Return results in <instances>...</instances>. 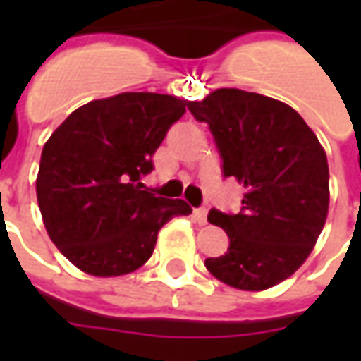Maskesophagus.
Instances as JSON below:
<instances>
[{"instance_id":"1","label":"esophagus","mask_w":361,"mask_h":361,"mask_svg":"<svg viewBox=\"0 0 361 361\" xmlns=\"http://www.w3.org/2000/svg\"><path fill=\"white\" fill-rule=\"evenodd\" d=\"M193 214H195V219L199 224H204V222H207V207H199V209L193 211Z\"/></svg>"}]
</instances>
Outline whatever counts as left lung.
Here are the masks:
<instances>
[{"label":"left lung","instance_id":"obj_1","mask_svg":"<svg viewBox=\"0 0 361 361\" xmlns=\"http://www.w3.org/2000/svg\"><path fill=\"white\" fill-rule=\"evenodd\" d=\"M188 108L209 123L222 176L243 188L238 214L209 212L230 247L204 265L228 286L251 292L276 286L303 265L325 226V150L294 108L257 92L219 89Z\"/></svg>","mask_w":361,"mask_h":361}]
</instances>
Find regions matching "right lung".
Returning <instances> with one entry per match:
<instances>
[{
	"label": "right lung",
	"instance_id": "obj_1",
	"mask_svg": "<svg viewBox=\"0 0 361 361\" xmlns=\"http://www.w3.org/2000/svg\"><path fill=\"white\" fill-rule=\"evenodd\" d=\"M188 100L121 92L77 108L46 141L36 178L44 226L77 269L94 276L137 271L168 220L189 214L181 199L142 185L152 154Z\"/></svg>",
	"mask_w": 361,
	"mask_h": 361
}]
</instances>
